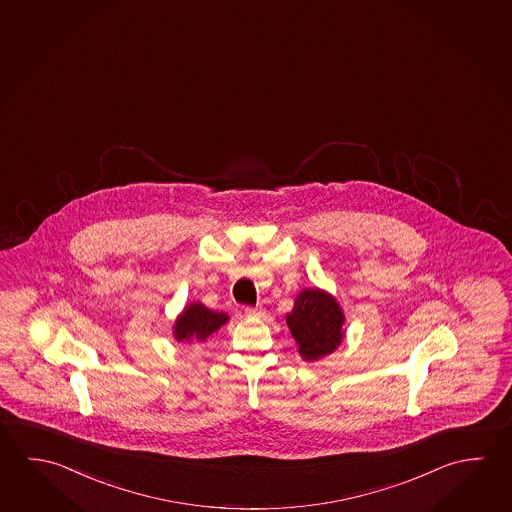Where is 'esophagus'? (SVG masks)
<instances>
[{
  "label": "esophagus",
  "instance_id": "esophagus-1",
  "mask_svg": "<svg viewBox=\"0 0 512 512\" xmlns=\"http://www.w3.org/2000/svg\"><path fill=\"white\" fill-rule=\"evenodd\" d=\"M244 313H246L248 318H262V316L266 314V311H264V309H260V307H246V309H244Z\"/></svg>",
  "mask_w": 512,
  "mask_h": 512
}]
</instances>
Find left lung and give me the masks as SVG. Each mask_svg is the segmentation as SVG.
<instances>
[{
	"mask_svg": "<svg viewBox=\"0 0 512 512\" xmlns=\"http://www.w3.org/2000/svg\"><path fill=\"white\" fill-rule=\"evenodd\" d=\"M286 323L305 361L327 358L345 338V314L338 300L320 287H305L295 298Z\"/></svg>",
	"mask_w": 512,
	"mask_h": 512,
	"instance_id": "left-lung-1",
	"label": "left lung"
}]
</instances>
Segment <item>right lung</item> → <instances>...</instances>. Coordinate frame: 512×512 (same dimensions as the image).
Instances as JSON below:
<instances>
[{"mask_svg":"<svg viewBox=\"0 0 512 512\" xmlns=\"http://www.w3.org/2000/svg\"><path fill=\"white\" fill-rule=\"evenodd\" d=\"M230 320L223 311H212L201 302L185 305L174 325L172 336L178 343H203L212 332H217Z\"/></svg>","mask_w":512,"mask_h":512,"instance_id":"obj_1","label":"right lung"}]
</instances>
